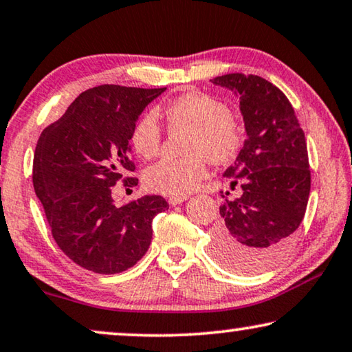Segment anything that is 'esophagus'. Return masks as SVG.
<instances>
[{
	"instance_id": "34e87169",
	"label": "esophagus",
	"mask_w": 352,
	"mask_h": 352,
	"mask_svg": "<svg viewBox=\"0 0 352 352\" xmlns=\"http://www.w3.org/2000/svg\"><path fill=\"white\" fill-rule=\"evenodd\" d=\"M186 199H188V196H170L169 197V204L177 206V204H182V202H185Z\"/></svg>"
}]
</instances>
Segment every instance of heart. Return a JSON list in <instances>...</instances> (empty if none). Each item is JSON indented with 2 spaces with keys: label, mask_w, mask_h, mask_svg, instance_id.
I'll return each instance as SVG.
<instances>
[{
  "label": "heart",
  "mask_w": 352,
  "mask_h": 352,
  "mask_svg": "<svg viewBox=\"0 0 352 352\" xmlns=\"http://www.w3.org/2000/svg\"><path fill=\"white\" fill-rule=\"evenodd\" d=\"M167 127L186 131L183 157L161 160L148 167L143 182L162 195L186 196L209 174L207 160L217 164L231 161L242 142L239 121L219 98L204 92H186L164 108ZM131 142L138 156L151 160L161 151L162 131L155 113H145L133 126Z\"/></svg>",
  "instance_id": "heart-1"
}]
</instances>
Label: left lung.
<instances>
[{
	"label": "left lung",
	"instance_id": "left-lung-1",
	"mask_svg": "<svg viewBox=\"0 0 352 352\" xmlns=\"http://www.w3.org/2000/svg\"><path fill=\"white\" fill-rule=\"evenodd\" d=\"M212 82L237 92L247 131L223 174L242 192L231 199L221 191L212 255L234 273H261L280 260L305 219L311 190L305 132L289 98L266 79L230 73Z\"/></svg>",
	"mask_w": 352,
	"mask_h": 352
}]
</instances>
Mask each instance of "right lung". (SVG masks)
I'll list each match as a JSON object with an SVG mask.
<instances>
[{
  "instance_id": "right-lung-1",
  "label": "right lung",
  "mask_w": 352,
  "mask_h": 352,
  "mask_svg": "<svg viewBox=\"0 0 352 352\" xmlns=\"http://www.w3.org/2000/svg\"><path fill=\"white\" fill-rule=\"evenodd\" d=\"M166 87L102 84L82 92L60 120L38 138L33 186L54 241L68 258L97 274L132 268L151 244V221L169 209L162 196L146 195L113 204L118 182L135 186L131 140L138 115Z\"/></svg>"
}]
</instances>
